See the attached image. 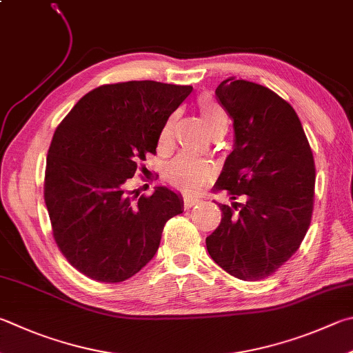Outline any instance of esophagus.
Wrapping results in <instances>:
<instances>
[{"label": "esophagus", "mask_w": 353, "mask_h": 353, "mask_svg": "<svg viewBox=\"0 0 353 353\" xmlns=\"http://www.w3.org/2000/svg\"><path fill=\"white\" fill-rule=\"evenodd\" d=\"M199 202V199H196V197H190V196H187V197H183V207L185 208H191V207H194V205H197Z\"/></svg>", "instance_id": "esophagus-1"}]
</instances>
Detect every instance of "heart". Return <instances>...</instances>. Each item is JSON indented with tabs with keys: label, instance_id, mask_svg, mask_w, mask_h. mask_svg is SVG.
Masks as SVG:
<instances>
[{
	"label": "heart",
	"instance_id": "b5f03b06",
	"mask_svg": "<svg viewBox=\"0 0 353 353\" xmlns=\"http://www.w3.org/2000/svg\"><path fill=\"white\" fill-rule=\"evenodd\" d=\"M199 111H201L205 125L208 131L214 134L217 131H227L228 117L225 111L217 101L210 95H202L197 100ZM174 137V119L170 117L165 121L159 134V148H166ZM213 176V166L207 160L197 159L188 152H181L174 159H171L163 168L165 181L174 188L185 191V193H197Z\"/></svg>",
	"mask_w": 353,
	"mask_h": 353
}]
</instances>
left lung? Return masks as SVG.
Wrapping results in <instances>:
<instances>
[{"instance_id": "obj_1", "label": "left lung", "mask_w": 353, "mask_h": 353, "mask_svg": "<svg viewBox=\"0 0 353 353\" xmlns=\"http://www.w3.org/2000/svg\"><path fill=\"white\" fill-rule=\"evenodd\" d=\"M216 99L233 120L234 150L214 191L247 201L219 203L221 223L205 242L232 276L259 281L292 258L310 227L315 160L296 112L272 89L232 77Z\"/></svg>"}]
</instances>
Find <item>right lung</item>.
Wrapping results in <instances>:
<instances>
[{
  "label": "right lung",
  "instance_id": "right-lung-1",
  "mask_svg": "<svg viewBox=\"0 0 353 353\" xmlns=\"http://www.w3.org/2000/svg\"><path fill=\"white\" fill-rule=\"evenodd\" d=\"M191 86L143 80L103 85L77 101L57 126L44 171V202L57 247L99 283H121L156 254L182 201L165 187L128 190L165 121ZM137 193V191H136Z\"/></svg>",
  "mask_w": 353,
  "mask_h": 353
}]
</instances>
